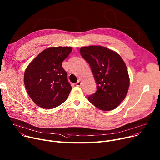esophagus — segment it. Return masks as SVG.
Wrapping results in <instances>:
<instances>
[{"instance_id":"1","label":"esophagus","mask_w":160,"mask_h":160,"mask_svg":"<svg viewBox=\"0 0 160 160\" xmlns=\"http://www.w3.org/2000/svg\"><path fill=\"white\" fill-rule=\"evenodd\" d=\"M76 86H77V87H80V86L81 85V82L80 81H78L77 82H76Z\"/></svg>"}]
</instances>
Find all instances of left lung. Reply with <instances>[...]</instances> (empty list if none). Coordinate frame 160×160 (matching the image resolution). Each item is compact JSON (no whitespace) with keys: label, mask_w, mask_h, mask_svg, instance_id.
I'll return each instance as SVG.
<instances>
[{"label":"left lung","mask_w":160,"mask_h":160,"mask_svg":"<svg viewBox=\"0 0 160 160\" xmlns=\"http://www.w3.org/2000/svg\"><path fill=\"white\" fill-rule=\"evenodd\" d=\"M82 57L90 66L97 91L88 101L103 111L115 109L124 101L129 87V77L124 60L116 52L102 46L80 48Z\"/></svg>","instance_id":"obj_1"}]
</instances>
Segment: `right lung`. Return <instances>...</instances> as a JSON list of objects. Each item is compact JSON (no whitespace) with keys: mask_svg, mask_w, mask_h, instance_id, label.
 <instances>
[{"mask_svg":"<svg viewBox=\"0 0 160 160\" xmlns=\"http://www.w3.org/2000/svg\"><path fill=\"white\" fill-rule=\"evenodd\" d=\"M72 50L70 47L47 48L26 68L24 84L29 96L36 105L52 109L67 99L72 87L62 63Z\"/></svg>","mask_w":160,"mask_h":160,"instance_id":"add662e5","label":"right lung"}]
</instances>
